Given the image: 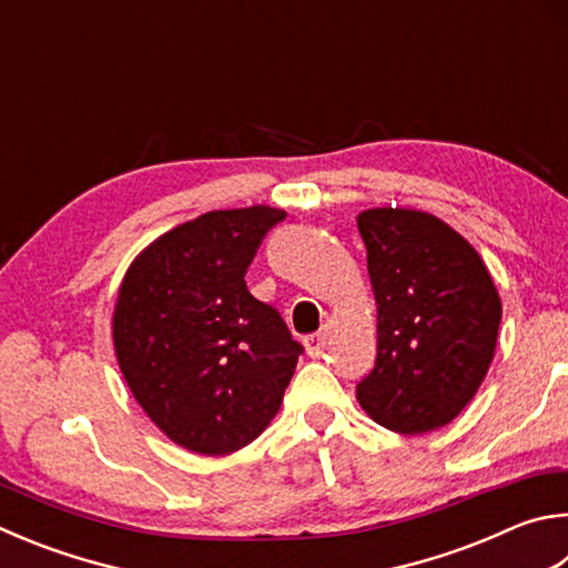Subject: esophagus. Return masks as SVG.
<instances>
[{
    "mask_svg": "<svg viewBox=\"0 0 568 568\" xmlns=\"http://www.w3.org/2000/svg\"><path fill=\"white\" fill-rule=\"evenodd\" d=\"M323 347H325V335L323 333H313V335L305 337V349H307V355H311V357L323 355Z\"/></svg>",
    "mask_w": 568,
    "mask_h": 568,
    "instance_id": "obj_1",
    "label": "esophagus"
}]
</instances>
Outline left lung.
<instances>
[{
    "instance_id": "left-lung-1",
    "label": "left lung",
    "mask_w": 568,
    "mask_h": 568,
    "mask_svg": "<svg viewBox=\"0 0 568 568\" xmlns=\"http://www.w3.org/2000/svg\"><path fill=\"white\" fill-rule=\"evenodd\" d=\"M377 303V359L357 399L399 435L445 427L491 365L501 301L479 253L435 215L369 209L357 215Z\"/></svg>"
}]
</instances>
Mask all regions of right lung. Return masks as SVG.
Wrapping results in <instances>:
<instances>
[{
	"label": "right lung",
	"mask_w": 568,
	"mask_h": 568,
	"mask_svg": "<svg viewBox=\"0 0 568 568\" xmlns=\"http://www.w3.org/2000/svg\"><path fill=\"white\" fill-rule=\"evenodd\" d=\"M271 205L211 211L163 233L123 275L113 347L133 397L195 455H231L281 409L303 345L245 285Z\"/></svg>",
	"instance_id": "add662e5"
}]
</instances>
